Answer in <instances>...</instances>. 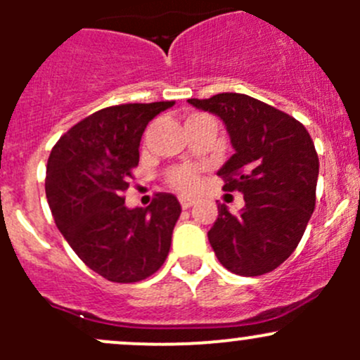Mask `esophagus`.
Here are the masks:
<instances>
[{
  "label": "esophagus",
  "mask_w": 360,
  "mask_h": 360,
  "mask_svg": "<svg viewBox=\"0 0 360 360\" xmlns=\"http://www.w3.org/2000/svg\"><path fill=\"white\" fill-rule=\"evenodd\" d=\"M179 202H181V207H183V209H190V207L193 205V203L197 200H195V198H191V197H184V195H181Z\"/></svg>",
  "instance_id": "esophagus-1"
}]
</instances>
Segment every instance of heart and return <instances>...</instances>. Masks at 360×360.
Returning a JSON list of instances; mask_svg holds the SVG:
<instances>
[{"label": "heart", "instance_id": "b5f03b06", "mask_svg": "<svg viewBox=\"0 0 360 360\" xmlns=\"http://www.w3.org/2000/svg\"><path fill=\"white\" fill-rule=\"evenodd\" d=\"M170 186L181 191H191L198 186V169L193 165H181L167 174Z\"/></svg>", "mask_w": 360, "mask_h": 360}]
</instances>
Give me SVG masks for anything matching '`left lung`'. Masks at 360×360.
I'll use <instances>...</instances> for the list:
<instances>
[{"instance_id":"obj_1","label":"left lung","mask_w":360,"mask_h":360,"mask_svg":"<svg viewBox=\"0 0 360 360\" xmlns=\"http://www.w3.org/2000/svg\"><path fill=\"white\" fill-rule=\"evenodd\" d=\"M219 116L235 153L217 170L223 190L240 191L245 205H217L207 237L224 268L244 277L268 274L294 252L315 209L319 157L292 116L245 94L188 99Z\"/></svg>"}]
</instances>
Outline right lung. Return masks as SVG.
<instances>
[{
  "label": "right lung",
  "instance_id": "1",
  "mask_svg": "<svg viewBox=\"0 0 360 360\" xmlns=\"http://www.w3.org/2000/svg\"><path fill=\"white\" fill-rule=\"evenodd\" d=\"M174 101L104 108L69 129L46 163L45 191L57 228L79 259L120 284L153 275L165 261L181 205L158 193L129 209L123 191L139 163L148 123Z\"/></svg>",
  "mask_w": 360,
  "mask_h": 360
}]
</instances>
